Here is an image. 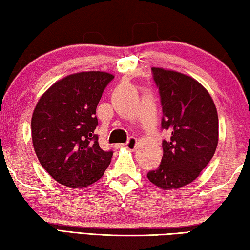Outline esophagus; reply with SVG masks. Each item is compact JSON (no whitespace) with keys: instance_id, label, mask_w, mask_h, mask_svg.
Instances as JSON below:
<instances>
[{"instance_id":"obj_1","label":"esophagus","mask_w":250,"mask_h":250,"mask_svg":"<svg viewBox=\"0 0 250 250\" xmlns=\"http://www.w3.org/2000/svg\"><path fill=\"white\" fill-rule=\"evenodd\" d=\"M137 143H138L137 139L131 137V138H129V140L125 143H124V145H118L117 147H126V149H129V150H134L135 146H137Z\"/></svg>"}]
</instances>
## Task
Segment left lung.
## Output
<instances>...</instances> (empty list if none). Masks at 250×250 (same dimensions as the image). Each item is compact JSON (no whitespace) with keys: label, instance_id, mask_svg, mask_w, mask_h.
<instances>
[{"label":"left lung","instance_id":"left-lung-1","mask_svg":"<svg viewBox=\"0 0 250 250\" xmlns=\"http://www.w3.org/2000/svg\"><path fill=\"white\" fill-rule=\"evenodd\" d=\"M159 88L163 117V158L147 179L163 189L189 184L209 163L218 142V116L211 97L202 84L177 71L152 68Z\"/></svg>","mask_w":250,"mask_h":250}]
</instances>
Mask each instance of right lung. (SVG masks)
Segmentation results:
<instances>
[{"instance_id": "right-lung-1", "label": "right lung", "mask_w": 250, "mask_h": 250, "mask_svg": "<svg viewBox=\"0 0 250 250\" xmlns=\"http://www.w3.org/2000/svg\"><path fill=\"white\" fill-rule=\"evenodd\" d=\"M113 78L104 71L69 75L55 83L34 110V150L46 172L67 188H86L109 167L113 152L99 146L96 109Z\"/></svg>"}]
</instances>
